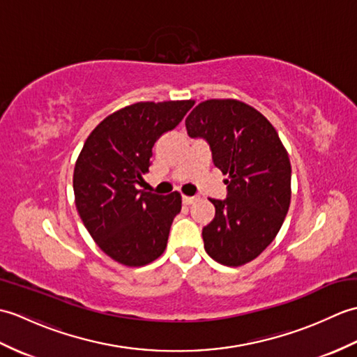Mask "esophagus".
<instances>
[{"label": "esophagus", "mask_w": 357, "mask_h": 357, "mask_svg": "<svg viewBox=\"0 0 357 357\" xmlns=\"http://www.w3.org/2000/svg\"><path fill=\"white\" fill-rule=\"evenodd\" d=\"M196 201H198V198H196V196H183V202L187 204V206H190V204H193Z\"/></svg>", "instance_id": "1"}]
</instances>
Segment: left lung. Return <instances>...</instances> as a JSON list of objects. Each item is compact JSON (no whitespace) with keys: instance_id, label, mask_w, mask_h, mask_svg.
<instances>
[{"instance_id":"1","label":"left lung","mask_w":357,"mask_h":357,"mask_svg":"<svg viewBox=\"0 0 357 357\" xmlns=\"http://www.w3.org/2000/svg\"><path fill=\"white\" fill-rule=\"evenodd\" d=\"M190 138L208 142L224 174L227 198L210 199L216 213L202 229L211 259L239 267L259 256L276 238L291 199V165L275 127L238 100H208L185 119Z\"/></svg>"}]
</instances>
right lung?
Segmentation results:
<instances>
[{"label":"right lung","instance_id":"obj_1","mask_svg":"<svg viewBox=\"0 0 357 357\" xmlns=\"http://www.w3.org/2000/svg\"><path fill=\"white\" fill-rule=\"evenodd\" d=\"M195 101L136 102L112 113L89 135L75 164V204L102 252L127 267H142L164 253L181 195L138 190L151 149L173 130Z\"/></svg>","mask_w":357,"mask_h":357}]
</instances>
